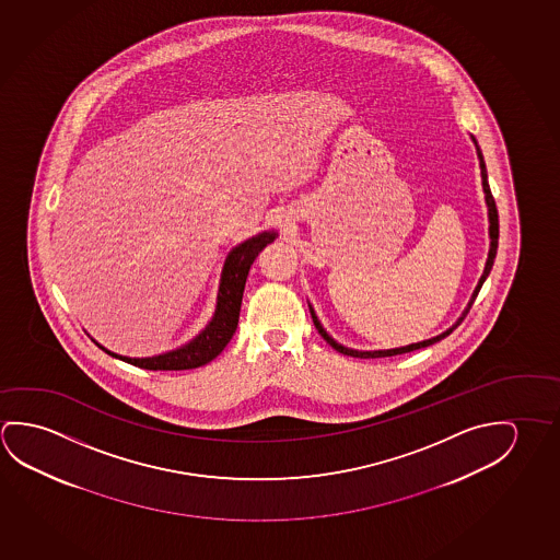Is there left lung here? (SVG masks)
I'll list each match as a JSON object with an SVG mask.
<instances>
[{
	"label": "left lung",
	"mask_w": 560,
	"mask_h": 560,
	"mask_svg": "<svg viewBox=\"0 0 560 560\" xmlns=\"http://www.w3.org/2000/svg\"><path fill=\"white\" fill-rule=\"evenodd\" d=\"M470 140L475 142V148H477V155H479V165H480V177H482V190H485V200H487V208H489V235H490V249H489V258H487V265H485V270H482V276H480L479 284L475 288V292L470 295L469 303H467V307L462 313V317L455 320V325H452L450 329L442 332V335H438L434 338H428V340H422V342H415V345H409V347H400V348H390V350H354V348L342 347V345H338L335 338L330 337L327 330L323 329V325H320L319 319H317V315H315V311L310 305L311 317H313V323H315V327L319 330L320 337L325 338L327 342H329L330 347L335 348L337 352L345 355H352V358H385V355H397V354H407V352H412V350H420V348L430 347V345H434L438 340H442V338L447 337L453 329H457L459 325H462V320L467 317V313H469L470 305L475 303L477 300V295H479L480 288L485 284V280L489 278L490 270H492V265H494V258H497V249H498V210L497 202H494V198H492V192H490L489 187V177H487V165H485V160H482V153H480L479 145H477V140L470 136Z\"/></svg>",
	"instance_id": "8db88e82"
}]
</instances>
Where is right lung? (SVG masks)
<instances>
[{
  "label": "right lung",
  "mask_w": 560,
  "mask_h": 560,
  "mask_svg": "<svg viewBox=\"0 0 560 560\" xmlns=\"http://www.w3.org/2000/svg\"><path fill=\"white\" fill-rule=\"evenodd\" d=\"M278 237V233L272 231H262L250 240L243 241L235 249L231 250L225 265H223L222 280H220V290H218V302L215 311L208 327H206L198 337L192 338L185 347L171 350L165 354L151 355V358H128V355L115 354L105 347H97L105 350L113 358H118L128 364L138 365L143 370H163V372H177V370H192L200 365L212 362L215 355L228 347L233 332L237 329L240 323L241 300H243V290L249 276V268L258 253L267 247L268 243Z\"/></svg>",
  "instance_id": "1"
}]
</instances>
